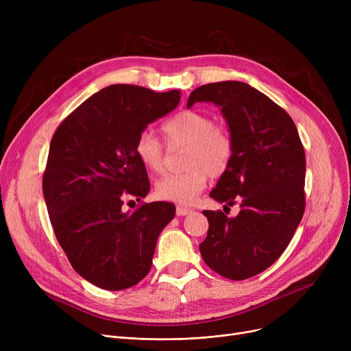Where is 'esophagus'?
<instances>
[{
  "instance_id": "34e87169",
  "label": "esophagus",
  "mask_w": 351,
  "mask_h": 351,
  "mask_svg": "<svg viewBox=\"0 0 351 351\" xmlns=\"http://www.w3.org/2000/svg\"><path fill=\"white\" fill-rule=\"evenodd\" d=\"M192 213V209L191 208H186V206H176V215L178 216H185V215H189Z\"/></svg>"
}]
</instances>
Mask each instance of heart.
<instances>
[{
  "instance_id": "1",
  "label": "heart",
  "mask_w": 351,
  "mask_h": 351,
  "mask_svg": "<svg viewBox=\"0 0 351 351\" xmlns=\"http://www.w3.org/2000/svg\"><path fill=\"white\" fill-rule=\"evenodd\" d=\"M162 134L171 147L185 145L183 165L186 169L159 179L155 193L162 200L188 205L205 188L208 175L216 178L229 168L234 152L233 136L226 125L196 109L180 110L169 118L162 126ZM135 154L147 171H163L165 143L149 129L138 135Z\"/></svg>"
}]
</instances>
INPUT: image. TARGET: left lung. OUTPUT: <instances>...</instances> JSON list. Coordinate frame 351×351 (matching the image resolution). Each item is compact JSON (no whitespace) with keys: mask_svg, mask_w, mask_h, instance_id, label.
Here are the masks:
<instances>
[{"mask_svg":"<svg viewBox=\"0 0 351 351\" xmlns=\"http://www.w3.org/2000/svg\"><path fill=\"white\" fill-rule=\"evenodd\" d=\"M222 108L234 142L229 168L210 197L241 212L204 210L208 236L199 245L205 263L230 280L262 273L289 246L306 209V155L286 110L245 82L223 81L196 88L188 101ZM223 209V210H225ZM230 210V209H229Z\"/></svg>","mask_w":351,"mask_h":351,"instance_id":"left-lung-1","label":"left lung"}]
</instances>
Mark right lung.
I'll return each instance as SVG.
<instances>
[{"mask_svg":"<svg viewBox=\"0 0 351 351\" xmlns=\"http://www.w3.org/2000/svg\"><path fill=\"white\" fill-rule=\"evenodd\" d=\"M179 101L178 89L158 94L110 85L53 132L43 176L51 225L71 266L101 289L139 283L151 270L159 233L175 216L169 202H141L132 212H123V202H139L151 188L135 154L138 135Z\"/></svg>","mask_w":351,"mask_h":351,"instance_id":"add662e5","label":"right lung"}]
</instances>
